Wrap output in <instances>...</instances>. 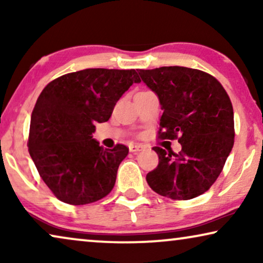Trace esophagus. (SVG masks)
I'll list each match as a JSON object with an SVG mask.
<instances>
[{
    "label": "esophagus",
    "mask_w": 263,
    "mask_h": 263,
    "mask_svg": "<svg viewBox=\"0 0 263 263\" xmlns=\"http://www.w3.org/2000/svg\"><path fill=\"white\" fill-rule=\"evenodd\" d=\"M142 149H143V146L139 145V143H136V145L129 146V151H130L132 153H139L140 151H142Z\"/></svg>",
    "instance_id": "esophagus-1"
}]
</instances>
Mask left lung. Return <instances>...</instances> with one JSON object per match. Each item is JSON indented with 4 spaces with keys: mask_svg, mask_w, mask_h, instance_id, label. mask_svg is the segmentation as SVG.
I'll return each mask as SVG.
<instances>
[{
    "mask_svg": "<svg viewBox=\"0 0 263 263\" xmlns=\"http://www.w3.org/2000/svg\"><path fill=\"white\" fill-rule=\"evenodd\" d=\"M138 71L159 98V138L179 136L182 145L178 154L153 147L159 164L146 181L161 196L194 199L217 181L233 147L231 100L220 82L204 71L178 66Z\"/></svg>",
    "mask_w": 263,
    "mask_h": 263,
    "instance_id": "left-lung-1",
    "label": "left lung"
}]
</instances>
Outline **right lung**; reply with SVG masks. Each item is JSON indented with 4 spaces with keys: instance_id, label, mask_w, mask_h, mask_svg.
<instances>
[{
    "instance_id": "obj_1",
    "label": "right lung",
    "mask_w": 263,
    "mask_h": 263,
    "mask_svg": "<svg viewBox=\"0 0 263 263\" xmlns=\"http://www.w3.org/2000/svg\"><path fill=\"white\" fill-rule=\"evenodd\" d=\"M140 81L135 69L89 68L62 75L42 91L32 111L28 152L62 202L92 203L112 190L129 149L104 148L92 134L97 122L109 121L118 99Z\"/></svg>"
}]
</instances>
